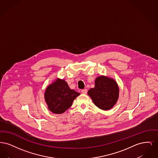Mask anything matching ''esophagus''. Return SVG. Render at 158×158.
<instances>
[{"mask_svg":"<svg viewBox=\"0 0 158 158\" xmlns=\"http://www.w3.org/2000/svg\"><path fill=\"white\" fill-rule=\"evenodd\" d=\"M81 92H82L83 94H86L87 92H88V89H84L81 90Z\"/></svg>","mask_w":158,"mask_h":158,"instance_id":"34e87169","label":"esophagus"}]
</instances>
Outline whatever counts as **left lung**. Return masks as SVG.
<instances>
[{
    "mask_svg": "<svg viewBox=\"0 0 158 158\" xmlns=\"http://www.w3.org/2000/svg\"><path fill=\"white\" fill-rule=\"evenodd\" d=\"M94 104L103 110L112 108L118 100L119 88L116 81L105 76L97 77L95 87L88 92Z\"/></svg>",
    "mask_w": 158,
    "mask_h": 158,
    "instance_id": "obj_1",
    "label": "left lung"
}]
</instances>
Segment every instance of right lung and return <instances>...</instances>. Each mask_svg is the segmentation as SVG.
<instances>
[{"label": "right lung", "instance_id": "1", "mask_svg": "<svg viewBox=\"0 0 158 158\" xmlns=\"http://www.w3.org/2000/svg\"><path fill=\"white\" fill-rule=\"evenodd\" d=\"M79 95L75 90L70 89L64 80L57 79L46 88L44 98L48 108L52 113L58 114L69 109Z\"/></svg>", "mask_w": 158, "mask_h": 158}]
</instances>
